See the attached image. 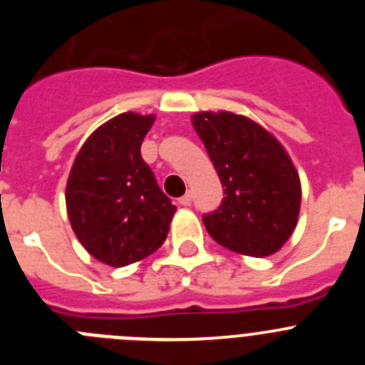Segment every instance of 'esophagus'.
I'll list each match as a JSON object with an SVG mask.
<instances>
[{"label": "esophagus", "mask_w": 365, "mask_h": 365, "mask_svg": "<svg viewBox=\"0 0 365 365\" xmlns=\"http://www.w3.org/2000/svg\"><path fill=\"white\" fill-rule=\"evenodd\" d=\"M179 205L180 206H190L192 205V193H185L182 197L179 199Z\"/></svg>", "instance_id": "34e87169"}]
</instances>
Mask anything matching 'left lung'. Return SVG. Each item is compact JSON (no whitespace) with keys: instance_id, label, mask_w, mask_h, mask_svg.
<instances>
[{"instance_id":"8db88e82","label":"left lung","mask_w":365,"mask_h":365,"mask_svg":"<svg viewBox=\"0 0 365 365\" xmlns=\"http://www.w3.org/2000/svg\"><path fill=\"white\" fill-rule=\"evenodd\" d=\"M193 128L221 179L217 210L202 215L208 234L245 256H270L296 228L302 186L282 144L234 113H197Z\"/></svg>"}]
</instances>
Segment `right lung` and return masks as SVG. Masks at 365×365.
<instances>
[{"label": "right lung", "instance_id": "add662e5", "mask_svg": "<svg viewBox=\"0 0 365 365\" xmlns=\"http://www.w3.org/2000/svg\"><path fill=\"white\" fill-rule=\"evenodd\" d=\"M153 115L122 113L87 138L67 180V214L87 252L125 267L166 240L175 206L159 188L140 144Z\"/></svg>", "mask_w": 365, "mask_h": 365}]
</instances>
